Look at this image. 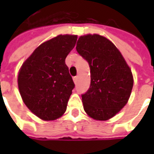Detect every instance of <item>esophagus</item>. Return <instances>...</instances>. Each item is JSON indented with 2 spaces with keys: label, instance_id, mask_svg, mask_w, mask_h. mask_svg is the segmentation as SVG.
Segmentation results:
<instances>
[{
  "label": "esophagus",
  "instance_id": "34e87169",
  "mask_svg": "<svg viewBox=\"0 0 154 154\" xmlns=\"http://www.w3.org/2000/svg\"><path fill=\"white\" fill-rule=\"evenodd\" d=\"M77 81H78V77H77V76L73 77V82H74V83H77Z\"/></svg>",
  "mask_w": 154,
  "mask_h": 154
}]
</instances>
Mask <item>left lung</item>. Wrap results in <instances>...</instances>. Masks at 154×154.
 Listing matches in <instances>:
<instances>
[{
	"label": "left lung",
	"instance_id": "1",
	"mask_svg": "<svg viewBox=\"0 0 154 154\" xmlns=\"http://www.w3.org/2000/svg\"><path fill=\"white\" fill-rule=\"evenodd\" d=\"M76 49L90 68V86L82 95L85 111L93 119H110L128 102L134 85L131 69L117 47L98 34L80 37Z\"/></svg>",
	"mask_w": 154,
	"mask_h": 154
}]
</instances>
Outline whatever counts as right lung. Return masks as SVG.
<instances>
[{"instance_id":"right-lung-1","label":"right lung","mask_w":154,"mask_h":154,"mask_svg":"<svg viewBox=\"0 0 154 154\" xmlns=\"http://www.w3.org/2000/svg\"><path fill=\"white\" fill-rule=\"evenodd\" d=\"M77 35H58L42 43L23 63L18 73L19 91L29 109L44 121L61 117L75 85L65 64Z\"/></svg>"}]
</instances>
